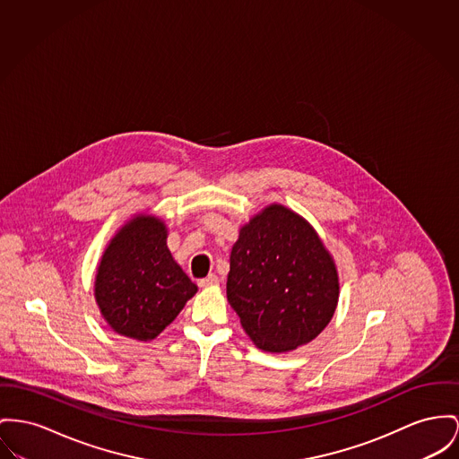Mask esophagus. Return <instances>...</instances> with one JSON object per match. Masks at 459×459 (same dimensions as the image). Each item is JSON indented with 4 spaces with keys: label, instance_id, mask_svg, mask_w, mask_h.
Returning <instances> with one entry per match:
<instances>
[{
    "label": "esophagus",
    "instance_id": "1",
    "mask_svg": "<svg viewBox=\"0 0 459 459\" xmlns=\"http://www.w3.org/2000/svg\"><path fill=\"white\" fill-rule=\"evenodd\" d=\"M198 285L202 287V289H209V287H215V285H219V276L214 275H209L207 278H204V280H200L198 281Z\"/></svg>",
    "mask_w": 459,
    "mask_h": 459
}]
</instances>
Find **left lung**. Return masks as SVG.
Listing matches in <instances>:
<instances>
[{
    "label": "left lung",
    "instance_id": "left-lung-1",
    "mask_svg": "<svg viewBox=\"0 0 459 459\" xmlns=\"http://www.w3.org/2000/svg\"><path fill=\"white\" fill-rule=\"evenodd\" d=\"M226 296L259 350L292 351L313 341L334 316L336 263L303 215L272 204L240 228Z\"/></svg>",
    "mask_w": 459,
    "mask_h": 459
}]
</instances>
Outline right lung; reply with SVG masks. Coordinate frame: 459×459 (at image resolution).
<instances>
[{
	"label": "right lung",
	"instance_id": "obj_1",
	"mask_svg": "<svg viewBox=\"0 0 459 459\" xmlns=\"http://www.w3.org/2000/svg\"><path fill=\"white\" fill-rule=\"evenodd\" d=\"M167 235L163 219L135 214L102 252L93 296L102 318L120 336L153 341L198 290L172 257Z\"/></svg>",
	"mask_w": 459,
	"mask_h": 459
}]
</instances>
